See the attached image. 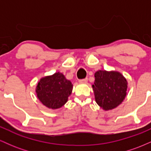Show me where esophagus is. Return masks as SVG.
<instances>
[{"instance_id":"obj_1","label":"esophagus","mask_w":151,"mask_h":151,"mask_svg":"<svg viewBox=\"0 0 151 151\" xmlns=\"http://www.w3.org/2000/svg\"><path fill=\"white\" fill-rule=\"evenodd\" d=\"M87 81H88V79H87V78H85V79H79V83H84V84H85V83L87 82Z\"/></svg>"}]
</instances>
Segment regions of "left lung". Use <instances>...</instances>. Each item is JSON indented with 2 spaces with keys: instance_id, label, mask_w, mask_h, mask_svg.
<instances>
[{
  "instance_id": "1",
  "label": "left lung",
  "mask_w": 151,
  "mask_h": 151,
  "mask_svg": "<svg viewBox=\"0 0 151 151\" xmlns=\"http://www.w3.org/2000/svg\"><path fill=\"white\" fill-rule=\"evenodd\" d=\"M92 88L95 100L104 110H111L124 101L127 91V81L118 72L99 70L94 74Z\"/></svg>"
}]
</instances>
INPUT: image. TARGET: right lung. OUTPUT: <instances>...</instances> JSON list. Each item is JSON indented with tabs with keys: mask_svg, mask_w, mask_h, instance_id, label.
Returning a JSON list of instances; mask_svg holds the SVG:
<instances>
[{
	"mask_svg": "<svg viewBox=\"0 0 151 151\" xmlns=\"http://www.w3.org/2000/svg\"><path fill=\"white\" fill-rule=\"evenodd\" d=\"M72 82L60 72L43 77L38 82L37 98L45 106L56 109L65 105L72 91Z\"/></svg>",
	"mask_w": 151,
	"mask_h": 151,
	"instance_id": "right-lung-1",
	"label": "right lung"
}]
</instances>
